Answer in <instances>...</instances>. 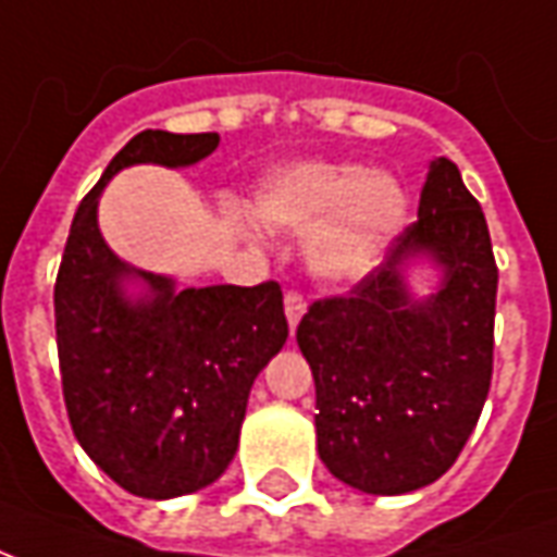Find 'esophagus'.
I'll return each mask as SVG.
<instances>
[{
  "label": "esophagus",
  "mask_w": 557,
  "mask_h": 557,
  "mask_svg": "<svg viewBox=\"0 0 557 557\" xmlns=\"http://www.w3.org/2000/svg\"><path fill=\"white\" fill-rule=\"evenodd\" d=\"M283 307H286V319H289V331H295L298 327V322H301L304 310H307V304H304L301 292H286V298H283Z\"/></svg>",
  "instance_id": "obj_1"
}]
</instances>
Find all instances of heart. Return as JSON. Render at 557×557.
I'll list each match as a JSON object with an SVG mask.
<instances>
[{"label": "heart", "instance_id": "obj_1", "mask_svg": "<svg viewBox=\"0 0 557 557\" xmlns=\"http://www.w3.org/2000/svg\"><path fill=\"white\" fill-rule=\"evenodd\" d=\"M406 184L351 160H298L256 184L253 214L271 230L307 232V271L331 286L370 277L385 262L409 220ZM232 230L259 242L250 214L230 211Z\"/></svg>", "mask_w": 557, "mask_h": 557}]
</instances>
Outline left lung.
Segmentation results:
<instances>
[{"label":"left lung","instance_id":"8db88e82","mask_svg":"<svg viewBox=\"0 0 557 557\" xmlns=\"http://www.w3.org/2000/svg\"><path fill=\"white\" fill-rule=\"evenodd\" d=\"M430 261L440 286L414 296ZM498 268L480 202L454 160L435 158L418 223L346 298L315 301L298 346L315 382V442L351 490L406 495L454 466L492 382Z\"/></svg>","mask_w":557,"mask_h":557}]
</instances>
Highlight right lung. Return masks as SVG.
I'll use <instances>...</instances> for the list:
<instances>
[{
	"label": "right lung",
	"instance_id": "add662e5",
	"mask_svg": "<svg viewBox=\"0 0 557 557\" xmlns=\"http://www.w3.org/2000/svg\"><path fill=\"white\" fill-rule=\"evenodd\" d=\"M218 134L143 131L79 202L55 277V346L79 447L139 498L163 502L211 486L238 450L256 375L289 337L283 292L259 286L178 289L127 265L98 226L115 172L194 166Z\"/></svg>",
	"mask_w": 557,
	"mask_h": 557
}]
</instances>
